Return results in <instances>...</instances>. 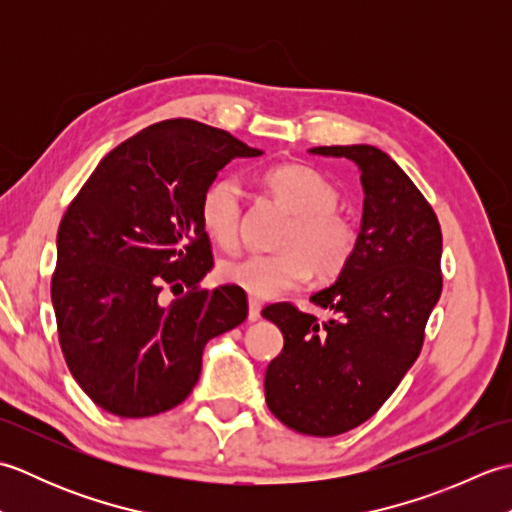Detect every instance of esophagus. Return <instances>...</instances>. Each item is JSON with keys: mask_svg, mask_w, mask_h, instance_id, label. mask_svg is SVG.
Returning a JSON list of instances; mask_svg holds the SVG:
<instances>
[{"mask_svg": "<svg viewBox=\"0 0 512 512\" xmlns=\"http://www.w3.org/2000/svg\"><path fill=\"white\" fill-rule=\"evenodd\" d=\"M262 317V306H259L257 299H248V321L255 323Z\"/></svg>", "mask_w": 512, "mask_h": 512, "instance_id": "obj_1", "label": "esophagus"}]
</instances>
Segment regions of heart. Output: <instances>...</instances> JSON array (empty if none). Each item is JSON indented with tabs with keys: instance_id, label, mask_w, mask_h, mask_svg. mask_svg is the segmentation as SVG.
Wrapping results in <instances>:
<instances>
[{
	"instance_id": "obj_1",
	"label": "heart",
	"mask_w": 512,
	"mask_h": 512,
	"mask_svg": "<svg viewBox=\"0 0 512 512\" xmlns=\"http://www.w3.org/2000/svg\"><path fill=\"white\" fill-rule=\"evenodd\" d=\"M266 187L292 213L275 255L228 259L220 273L226 284L257 299L279 297L314 275L321 281L339 277L352 264L361 231L352 215L336 209L339 189L319 171L303 165H281L266 173ZM200 222L222 248H233L244 213L242 184L233 176L215 178L200 195Z\"/></svg>"
}]
</instances>
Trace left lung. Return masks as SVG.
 Here are the masks:
<instances>
[{
  "mask_svg": "<svg viewBox=\"0 0 512 512\" xmlns=\"http://www.w3.org/2000/svg\"><path fill=\"white\" fill-rule=\"evenodd\" d=\"M310 154L361 169V242L339 279L310 297L332 312L330 321L292 303L264 308L284 334L264 387L268 409L286 427L330 438L372 418L416 363L442 292V231L431 204L385 151L332 145Z\"/></svg>",
  "mask_w": 512,
  "mask_h": 512,
  "instance_id": "1",
  "label": "left lung"
}]
</instances>
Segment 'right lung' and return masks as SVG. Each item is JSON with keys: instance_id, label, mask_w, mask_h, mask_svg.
Returning a JSON list of instances; mask_svg holds the SVG:
<instances>
[{"instance_id": "obj_1", "label": "right lung", "mask_w": 512, "mask_h": 512, "mask_svg": "<svg viewBox=\"0 0 512 512\" xmlns=\"http://www.w3.org/2000/svg\"><path fill=\"white\" fill-rule=\"evenodd\" d=\"M255 156L222 129L171 118L112 149L70 202L52 306L65 363L105 411L147 418L180 405L206 341L246 319L242 288H200L213 253L198 204L217 171ZM182 283L188 295L162 304L161 290Z\"/></svg>"}]
</instances>
